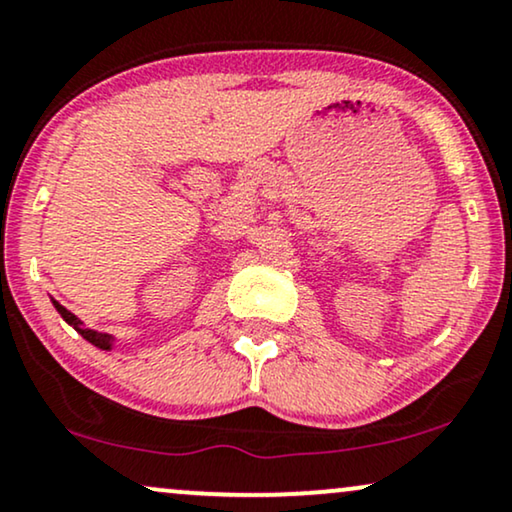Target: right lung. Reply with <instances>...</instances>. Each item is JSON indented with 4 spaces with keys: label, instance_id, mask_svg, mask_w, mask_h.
Segmentation results:
<instances>
[{
    "label": "right lung",
    "instance_id": "obj_1",
    "mask_svg": "<svg viewBox=\"0 0 512 512\" xmlns=\"http://www.w3.org/2000/svg\"><path fill=\"white\" fill-rule=\"evenodd\" d=\"M53 305H56V310H58V313H61L63 320L68 322V324H72V327H75V329L79 331V334H82V336L86 338V341L94 343L96 348H101V350H110V348H112V336L101 334V331H94V329H84L82 322H79V317L72 315L68 308H63V305L58 303V301H53Z\"/></svg>",
    "mask_w": 512,
    "mask_h": 512
}]
</instances>
